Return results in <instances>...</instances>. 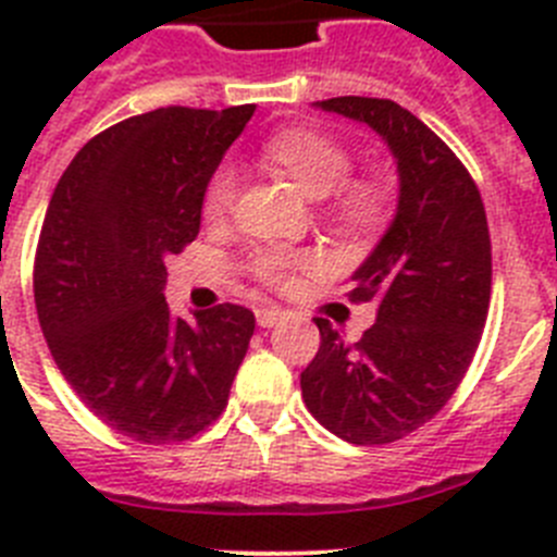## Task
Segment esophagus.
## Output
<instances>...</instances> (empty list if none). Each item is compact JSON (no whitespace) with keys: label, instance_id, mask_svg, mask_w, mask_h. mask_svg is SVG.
<instances>
[{"label":"esophagus","instance_id":"obj_1","mask_svg":"<svg viewBox=\"0 0 557 557\" xmlns=\"http://www.w3.org/2000/svg\"><path fill=\"white\" fill-rule=\"evenodd\" d=\"M282 318H284V309H278V307H259V309H256V323H259L262 329L275 326V323L282 321Z\"/></svg>","mask_w":557,"mask_h":557}]
</instances>
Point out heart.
Listing matches in <instances>:
<instances>
[{
	"mask_svg": "<svg viewBox=\"0 0 557 557\" xmlns=\"http://www.w3.org/2000/svg\"><path fill=\"white\" fill-rule=\"evenodd\" d=\"M262 159L282 170L307 191L309 198H326L329 214L354 234H373L391 218L385 189L373 181L351 178L354 156L343 141L309 127H289L264 141ZM239 195V175L223 164L211 172L203 189V218L220 223L231 214ZM250 273L268 287H289L295 278L321 268V256L312 250L262 248L250 256Z\"/></svg>",
	"mask_w": 557,
	"mask_h": 557,
	"instance_id": "1",
	"label": "heart"
}]
</instances>
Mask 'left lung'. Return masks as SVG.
<instances>
[{
  "label": "left lung",
  "mask_w": 557,
  "mask_h": 557,
  "mask_svg": "<svg viewBox=\"0 0 557 557\" xmlns=\"http://www.w3.org/2000/svg\"><path fill=\"white\" fill-rule=\"evenodd\" d=\"M321 108L366 122L396 156L398 211L354 273L351 304H376L357 343L314 318L321 348L301 393L329 432L357 446L401 441L444 410L469 371L491 304V234L480 189L437 133L379 97Z\"/></svg>",
  "instance_id": "obj_1"
}]
</instances>
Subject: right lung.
I'll return each instance as SVG.
<instances>
[{
  "instance_id": "obj_1",
  "label": "right lung",
  "mask_w": 557,
  "mask_h": 557,
  "mask_svg": "<svg viewBox=\"0 0 557 557\" xmlns=\"http://www.w3.org/2000/svg\"><path fill=\"white\" fill-rule=\"evenodd\" d=\"M253 116L166 106L97 133L58 181L33 264L55 366L102 424L181 444L223 416L256 318L218 304L195 323L164 301L166 256L200 231L203 189Z\"/></svg>"
}]
</instances>
